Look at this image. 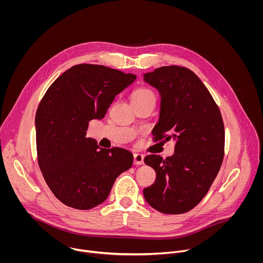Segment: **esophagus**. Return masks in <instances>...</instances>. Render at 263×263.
Masks as SVG:
<instances>
[{"mask_svg":"<svg viewBox=\"0 0 263 263\" xmlns=\"http://www.w3.org/2000/svg\"><path fill=\"white\" fill-rule=\"evenodd\" d=\"M143 158L144 156L142 154H134V164L136 165L143 164Z\"/></svg>","mask_w":263,"mask_h":263,"instance_id":"34e87169","label":"esophagus"}]
</instances>
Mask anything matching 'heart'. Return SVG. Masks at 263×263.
I'll list each match as a JSON object with an SVG mask.
<instances>
[{
	"label": "heart",
	"instance_id": "obj_1",
	"mask_svg": "<svg viewBox=\"0 0 263 263\" xmlns=\"http://www.w3.org/2000/svg\"><path fill=\"white\" fill-rule=\"evenodd\" d=\"M148 100H153L156 101V96L153 90L146 87H139L136 90L133 91L131 96V102H143V101H148Z\"/></svg>",
	"mask_w": 263,
	"mask_h": 263
}]
</instances>
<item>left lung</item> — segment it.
Listing matches in <instances>:
<instances>
[{"instance_id":"1","label":"left lung","mask_w":263,"mask_h":263,"mask_svg":"<svg viewBox=\"0 0 263 263\" xmlns=\"http://www.w3.org/2000/svg\"><path fill=\"white\" fill-rule=\"evenodd\" d=\"M161 95L154 141L176 140L173 156L147 155L144 163L156 172L155 183L143 190L145 201L165 214L195 208L207 195L224 155V127L220 110L197 74L170 65L144 73Z\"/></svg>"}]
</instances>
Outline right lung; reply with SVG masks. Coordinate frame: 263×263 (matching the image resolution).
<instances>
[{
    "mask_svg": "<svg viewBox=\"0 0 263 263\" xmlns=\"http://www.w3.org/2000/svg\"><path fill=\"white\" fill-rule=\"evenodd\" d=\"M136 74L82 63L65 70L48 88L35 116L42 174L64 205L88 210L103 203L116 179L133 163L122 147L99 148L86 137L89 122L103 119L115 98Z\"/></svg>",
    "mask_w": 263,
    "mask_h": 263,
    "instance_id": "obj_1",
    "label": "right lung"
}]
</instances>
